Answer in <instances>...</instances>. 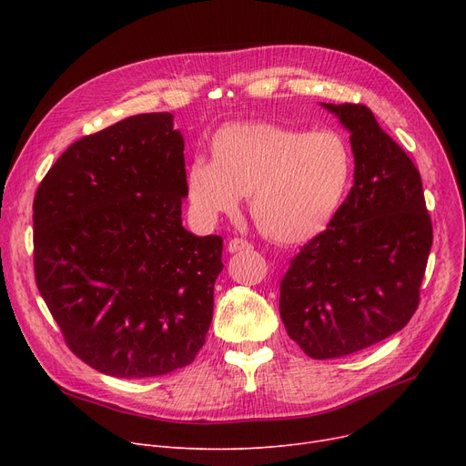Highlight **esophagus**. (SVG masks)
I'll return each instance as SVG.
<instances>
[{"mask_svg":"<svg viewBox=\"0 0 466 466\" xmlns=\"http://www.w3.org/2000/svg\"><path fill=\"white\" fill-rule=\"evenodd\" d=\"M228 253H241V251H249L253 249L251 243L248 239H241V238H234L228 241Z\"/></svg>","mask_w":466,"mask_h":466,"instance_id":"34e87169","label":"esophagus"}]
</instances>
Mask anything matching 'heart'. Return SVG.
<instances>
[{
	"instance_id": "1",
	"label": "heart",
	"mask_w": 466,
	"mask_h": 466,
	"mask_svg": "<svg viewBox=\"0 0 466 466\" xmlns=\"http://www.w3.org/2000/svg\"><path fill=\"white\" fill-rule=\"evenodd\" d=\"M211 157L192 158L185 171L196 215L215 220L251 194L258 228L281 243L323 232L353 176V153L334 130L304 134L270 122H234L213 136Z\"/></svg>"
}]
</instances>
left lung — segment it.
Wrapping results in <instances>:
<instances>
[{"label": "left lung", "instance_id": "obj_1", "mask_svg": "<svg viewBox=\"0 0 466 466\" xmlns=\"http://www.w3.org/2000/svg\"><path fill=\"white\" fill-rule=\"evenodd\" d=\"M350 132L353 187L327 230L290 260L279 315L311 359L346 357L399 332L420 304L432 246L418 167L360 104H321Z\"/></svg>", "mask_w": 466, "mask_h": 466}]
</instances>
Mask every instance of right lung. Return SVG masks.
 Instances as JSON below:
<instances>
[{"label":"right lung","instance_id":"1","mask_svg":"<svg viewBox=\"0 0 466 466\" xmlns=\"http://www.w3.org/2000/svg\"><path fill=\"white\" fill-rule=\"evenodd\" d=\"M183 149L174 115H134L71 143L35 192L37 289L102 374L162 376L206 344L223 238L181 223Z\"/></svg>","mask_w":466,"mask_h":466}]
</instances>
